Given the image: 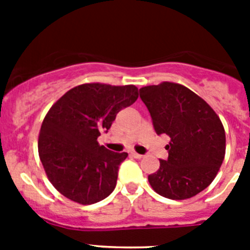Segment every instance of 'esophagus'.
Listing matches in <instances>:
<instances>
[{"instance_id":"esophagus-1","label":"esophagus","mask_w":250,"mask_h":250,"mask_svg":"<svg viewBox=\"0 0 250 250\" xmlns=\"http://www.w3.org/2000/svg\"><path fill=\"white\" fill-rule=\"evenodd\" d=\"M131 156H132V158H135V159L143 158V155H140V154H138V152H131Z\"/></svg>"}]
</instances>
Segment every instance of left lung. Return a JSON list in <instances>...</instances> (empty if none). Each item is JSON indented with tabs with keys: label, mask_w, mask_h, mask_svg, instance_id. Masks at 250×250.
<instances>
[{
	"label": "left lung",
	"mask_w": 250,
	"mask_h": 250,
	"mask_svg": "<svg viewBox=\"0 0 250 250\" xmlns=\"http://www.w3.org/2000/svg\"><path fill=\"white\" fill-rule=\"evenodd\" d=\"M146 105L156 134L170 138L167 160H160L149 183L159 195L183 200L199 194L216 176L225 155V131L219 116L202 98L174 83L145 86Z\"/></svg>",
	"instance_id": "1"
}]
</instances>
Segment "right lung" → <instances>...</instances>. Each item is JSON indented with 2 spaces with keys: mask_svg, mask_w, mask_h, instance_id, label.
<instances>
[{
  "mask_svg": "<svg viewBox=\"0 0 250 250\" xmlns=\"http://www.w3.org/2000/svg\"><path fill=\"white\" fill-rule=\"evenodd\" d=\"M138 95L134 85L83 83L48 110L40 130L39 155L48 180L63 196L86 205L114 191L127 152L110 151L98 138Z\"/></svg>",
  "mask_w": 250,
  "mask_h": 250,
  "instance_id": "add662e5",
  "label": "right lung"
}]
</instances>
